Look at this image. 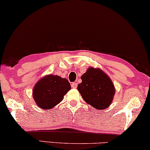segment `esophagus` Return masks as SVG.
Masks as SVG:
<instances>
[{"label": "esophagus", "instance_id": "1", "mask_svg": "<svg viewBox=\"0 0 150 150\" xmlns=\"http://www.w3.org/2000/svg\"><path fill=\"white\" fill-rule=\"evenodd\" d=\"M71 87H72V88L76 89V88L77 87V83H73L71 84Z\"/></svg>", "mask_w": 150, "mask_h": 150}]
</instances>
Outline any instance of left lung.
<instances>
[{"instance_id":"obj_1","label":"left lung","mask_w":150,"mask_h":150,"mask_svg":"<svg viewBox=\"0 0 150 150\" xmlns=\"http://www.w3.org/2000/svg\"><path fill=\"white\" fill-rule=\"evenodd\" d=\"M77 90L84 101L98 110L111 105L115 89L112 81L100 69L90 67L81 76Z\"/></svg>"}]
</instances>
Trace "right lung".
<instances>
[{"instance_id": "1", "label": "right lung", "mask_w": 150, "mask_h": 150, "mask_svg": "<svg viewBox=\"0 0 150 150\" xmlns=\"http://www.w3.org/2000/svg\"><path fill=\"white\" fill-rule=\"evenodd\" d=\"M70 89L71 85L67 79L58 75H48L35 84L33 97L40 108L51 109L62 101Z\"/></svg>"}]
</instances>
